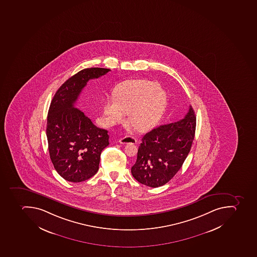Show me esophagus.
<instances>
[{"label":"esophagus","mask_w":257,"mask_h":257,"mask_svg":"<svg viewBox=\"0 0 257 257\" xmlns=\"http://www.w3.org/2000/svg\"><path fill=\"white\" fill-rule=\"evenodd\" d=\"M136 138L132 137V136H125V137L121 138L119 140V143L120 144H136Z\"/></svg>","instance_id":"34e87169"}]
</instances>
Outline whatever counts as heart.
Listing matches in <instances>:
<instances>
[{
    "label": "heart",
    "mask_w": 257,
    "mask_h": 257,
    "mask_svg": "<svg viewBox=\"0 0 257 257\" xmlns=\"http://www.w3.org/2000/svg\"><path fill=\"white\" fill-rule=\"evenodd\" d=\"M167 105L168 96L158 83L129 80L117 86L114 99L105 101L103 113L108 125L121 122L124 113H129L130 124L139 132H147L158 123Z\"/></svg>",
    "instance_id": "1"
}]
</instances>
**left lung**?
Segmentation results:
<instances>
[{
	"label": "left lung",
	"mask_w": 257,
	"mask_h": 257,
	"mask_svg": "<svg viewBox=\"0 0 257 257\" xmlns=\"http://www.w3.org/2000/svg\"><path fill=\"white\" fill-rule=\"evenodd\" d=\"M195 129V113L189 106L183 119L160 125L147 133L132 168V176L136 181L152 188L169 182L189 155Z\"/></svg>",
	"instance_id": "1"
}]
</instances>
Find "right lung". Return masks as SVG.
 Wrapping results in <instances>:
<instances>
[{"label":"right lung","instance_id":"right-lung-1","mask_svg":"<svg viewBox=\"0 0 257 257\" xmlns=\"http://www.w3.org/2000/svg\"><path fill=\"white\" fill-rule=\"evenodd\" d=\"M109 71L102 68L81 70L62 84L50 105L47 122L50 158L66 181L81 182L94 176L101 152L109 145L106 130L97 127L74 104L88 80Z\"/></svg>","mask_w":257,"mask_h":257}]
</instances>
